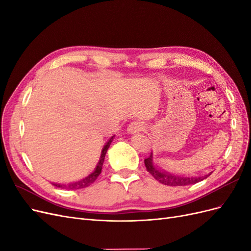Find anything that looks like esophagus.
Returning a JSON list of instances; mask_svg holds the SVG:
<instances>
[{"label":"esophagus","instance_id":"obj_1","mask_svg":"<svg viewBox=\"0 0 251 251\" xmlns=\"http://www.w3.org/2000/svg\"><path fill=\"white\" fill-rule=\"evenodd\" d=\"M143 130V125L140 123V121L138 120H134L132 121V123L128 125L127 126V132H130L131 134H134V133H137V132H140Z\"/></svg>","mask_w":251,"mask_h":251}]
</instances>
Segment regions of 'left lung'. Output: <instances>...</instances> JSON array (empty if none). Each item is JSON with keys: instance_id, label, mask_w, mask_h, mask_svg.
Listing matches in <instances>:
<instances>
[{"instance_id": "1", "label": "left lung", "mask_w": 251, "mask_h": 251, "mask_svg": "<svg viewBox=\"0 0 251 251\" xmlns=\"http://www.w3.org/2000/svg\"><path fill=\"white\" fill-rule=\"evenodd\" d=\"M144 164H146L147 171L157 181H159L160 183L164 185H170V186H184V185L198 183V182L202 181L205 178H207L210 175V174L205 175V176H202V177H183V176H177V175H174L168 172H163L154 165L153 153H151V155L148 158L144 159Z\"/></svg>"}]
</instances>
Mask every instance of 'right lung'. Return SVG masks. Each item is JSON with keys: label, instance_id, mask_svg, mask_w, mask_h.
<instances>
[{"label": "right lung", "instance_id": "right-lung-1", "mask_svg": "<svg viewBox=\"0 0 251 251\" xmlns=\"http://www.w3.org/2000/svg\"><path fill=\"white\" fill-rule=\"evenodd\" d=\"M113 138L114 136H112V137L109 139V141L104 144V147L101 151V155H100V161H98L97 165L95 170L89 174L88 176H86L85 178L80 179L79 181H76L74 182V183H70L68 185H62V184H53L56 187H60V188H67V189H79V188H85V187H88L90 186L92 183H94L95 180L97 179V177L100 176V173H101V169H102V164H103V161H104V157H105V154H107V151L110 147L111 142L113 141Z\"/></svg>", "mask_w": 251, "mask_h": 251}]
</instances>
